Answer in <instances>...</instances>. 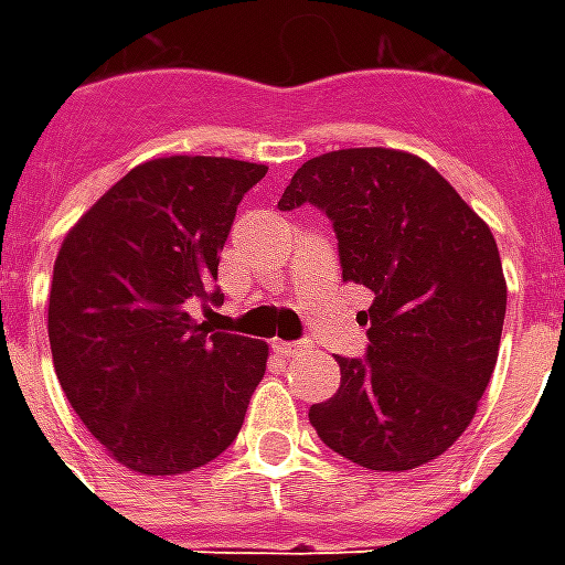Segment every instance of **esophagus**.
Listing matches in <instances>:
<instances>
[{
  "mask_svg": "<svg viewBox=\"0 0 565 565\" xmlns=\"http://www.w3.org/2000/svg\"><path fill=\"white\" fill-rule=\"evenodd\" d=\"M308 344L306 342H271V351L278 356H296L306 351Z\"/></svg>",
  "mask_w": 565,
  "mask_h": 565,
  "instance_id": "34e87169",
  "label": "esophagus"
}]
</instances>
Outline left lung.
Wrapping results in <instances>:
<instances>
[{
    "label": "left lung",
    "mask_w": 565,
    "mask_h": 565,
    "mask_svg": "<svg viewBox=\"0 0 565 565\" xmlns=\"http://www.w3.org/2000/svg\"><path fill=\"white\" fill-rule=\"evenodd\" d=\"M332 221L342 278L369 287L363 360L311 405L320 441L356 466L405 472L436 460L478 412L499 356L505 278L497 238L415 153L348 148L296 169L278 209Z\"/></svg>",
    "instance_id": "8db88e82"
}]
</instances>
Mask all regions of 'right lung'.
<instances>
[{
  "label": "right lung",
  "mask_w": 565,
  "mask_h": 565,
  "mask_svg": "<svg viewBox=\"0 0 565 565\" xmlns=\"http://www.w3.org/2000/svg\"><path fill=\"white\" fill-rule=\"evenodd\" d=\"M266 172L230 157L141 162L63 238L47 302L56 379L132 472H193L242 429L269 344L199 327L186 302H223V242Z\"/></svg>",
  "instance_id": "right-lung-1"
}]
</instances>
